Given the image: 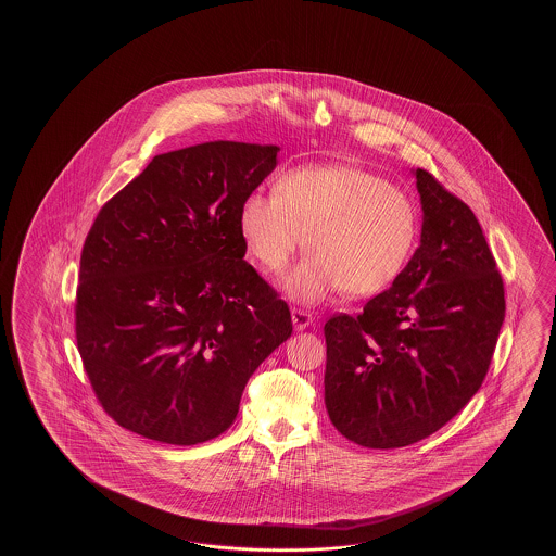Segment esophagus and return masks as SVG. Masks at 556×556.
Instances as JSON below:
<instances>
[{
    "label": "esophagus",
    "instance_id": "obj_1",
    "mask_svg": "<svg viewBox=\"0 0 556 556\" xmlns=\"http://www.w3.org/2000/svg\"><path fill=\"white\" fill-rule=\"evenodd\" d=\"M312 314L306 312V309H300V307H294L292 309V324H294V330L302 331L306 330L307 326H312Z\"/></svg>",
    "mask_w": 556,
    "mask_h": 556
}]
</instances>
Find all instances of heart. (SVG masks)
<instances>
[{
  "label": "heart",
  "instance_id": "1",
  "mask_svg": "<svg viewBox=\"0 0 556 556\" xmlns=\"http://www.w3.org/2000/svg\"><path fill=\"white\" fill-rule=\"evenodd\" d=\"M240 237L264 270L280 273L302 247L309 252L283 280L300 302L342 290L364 298L400 278L419 235L414 201L386 178L348 165L292 168L276 192H250L238 213Z\"/></svg>",
  "mask_w": 556,
  "mask_h": 556
}]
</instances>
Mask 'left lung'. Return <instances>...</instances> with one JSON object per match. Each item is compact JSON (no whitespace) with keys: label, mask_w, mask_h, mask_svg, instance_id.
I'll return each instance as SVG.
<instances>
[{"label":"left lung","mask_w":556,"mask_h":556,"mask_svg":"<svg viewBox=\"0 0 556 556\" xmlns=\"http://www.w3.org/2000/svg\"><path fill=\"white\" fill-rule=\"evenodd\" d=\"M421 244L400 278L326 336V409L343 438L397 450L462 412L491 366L505 286L471 208L424 168Z\"/></svg>","instance_id":"1"}]
</instances>
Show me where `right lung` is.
Wrapping results in <instances>:
<instances>
[{"label": "right lung", "instance_id": "1", "mask_svg": "<svg viewBox=\"0 0 556 556\" xmlns=\"http://www.w3.org/2000/svg\"><path fill=\"white\" fill-rule=\"evenodd\" d=\"M278 151L213 141L156 154L97 214L75 336L118 426L168 445L218 438L250 376L292 336L288 304L244 261L238 226Z\"/></svg>", "mask_w": 556, "mask_h": 556}]
</instances>
